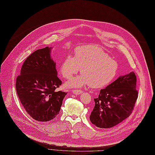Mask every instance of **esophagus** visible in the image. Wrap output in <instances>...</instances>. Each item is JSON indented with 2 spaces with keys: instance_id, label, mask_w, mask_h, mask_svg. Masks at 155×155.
<instances>
[{
  "instance_id": "esophagus-1",
  "label": "esophagus",
  "mask_w": 155,
  "mask_h": 155,
  "mask_svg": "<svg viewBox=\"0 0 155 155\" xmlns=\"http://www.w3.org/2000/svg\"><path fill=\"white\" fill-rule=\"evenodd\" d=\"M82 91L81 90H72V93L73 94H74L76 95H79L80 94L82 93Z\"/></svg>"
}]
</instances>
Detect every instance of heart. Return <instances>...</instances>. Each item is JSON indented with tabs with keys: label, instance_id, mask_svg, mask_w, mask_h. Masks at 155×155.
I'll return each mask as SVG.
<instances>
[{
	"label": "heart",
	"instance_id": "b5f03b06",
	"mask_svg": "<svg viewBox=\"0 0 155 155\" xmlns=\"http://www.w3.org/2000/svg\"><path fill=\"white\" fill-rule=\"evenodd\" d=\"M81 68L83 74L69 80L66 86L81 87L90 84L93 87H104L115 77L119 65L100 48L90 45L76 48L75 56H66L61 65L60 72L64 78L68 79Z\"/></svg>",
	"mask_w": 155,
	"mask_h": 155
}]
</instances>
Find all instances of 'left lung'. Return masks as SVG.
Segmentation results:
<instances>
[{"mask_svg": "<svg viewBox=\"0 0 155 155\" xmlns=\"http://www.w3.org/2000/svg\"><path fill=\"white\" fill-rule=\"evenodd\" d=\"M136 77L134 72L120 76L100 90L94 98L90 121L100 128H110L127 119L137 98Z\"/></svg>", "mask_w": 155, "mask_h": 155, "instance_id": "obj_1", "label": "left lung"}]
</instances>
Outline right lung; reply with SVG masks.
Returning a JSON list of instances; mask_svg holds the SVG:
<instances>
[{
    "label": "right lung",
    "instance_id": "right-lung-1",
    "mask_svg": "<svg viewBox=\"0 0 155 155\" xmlns=\"http://www.w3.org/2000/svg\"><path fill=\"white\" fill-rule=\"evenodd\" d=\"M52 47L36 50L23 63L16 87L19 99L33 119L47 122L59 114L67 93L55 91L62 81L57 77L56 63L51 57Z\"/></svg>",
    "mask_w": 155,
    "mask_h": 155
}]
</instances>
